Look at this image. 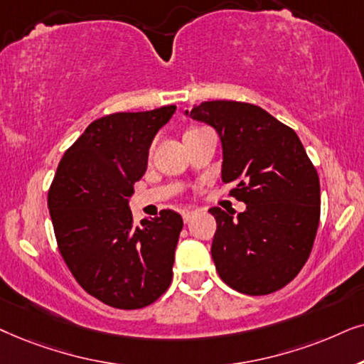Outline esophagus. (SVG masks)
Wrapping results in <instances>:
<instances>
[{
    "label": "esophagus",
    "mask_w": 364,
    "mask_h": 364,
    "mask_svg": "<svg viewBox=\"0 0 364 364\" xmlns=\"http://www.w3.org/2000/svg\"><path fill=\"white\" fill-rule=\"evenodd\" d=\"M195 215H196V211H193V210H186V211H183V221L185 223H190L193 218H195Z\"/></svg>",
    "instance_id": "esophagus-1"
}]
</instances>
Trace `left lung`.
Wrapping results in <instances>:
<instances>
[{
    "label": "left lung",
    "instance_id": "1",
    "mask_svg": "<svg viewBox=\"0 0 364 364\" xmlns=\"http://www.w3.org/2000/svg\"><path fill=\"white\" fill-rule=\"evenodd\" d=\"M221 139V178L246 205L238 216L211 208V256L221 279L245 294L278 291L299 273L319 225V178L298 134L259 106L205 101L185 111Z\"/></svg>",
    "mask_w": 364,
    "mask_h": 364
}]
</instances>
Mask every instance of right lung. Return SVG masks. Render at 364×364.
Wrapping results in <instances>:
<instances>
[{
    "mask_svg": "<svg viewBox=\"0 0 364 364\" xmlns=\"http://www.w3.org/2000/svg\"><path fill=\"white\" fill-rule=\"evenodd\" d=\"M174 111L171 105L93 121L63 154L48 193L63 259L85 291L108 306L144 308L171 283L183 218L163 210L134 226L129 196Z\"/></svg>",
    "mask_w": 364,
    "mask_h": 364,
    "instance_id": "add662e5",
    "label": "right lung"
}]
</instances>
